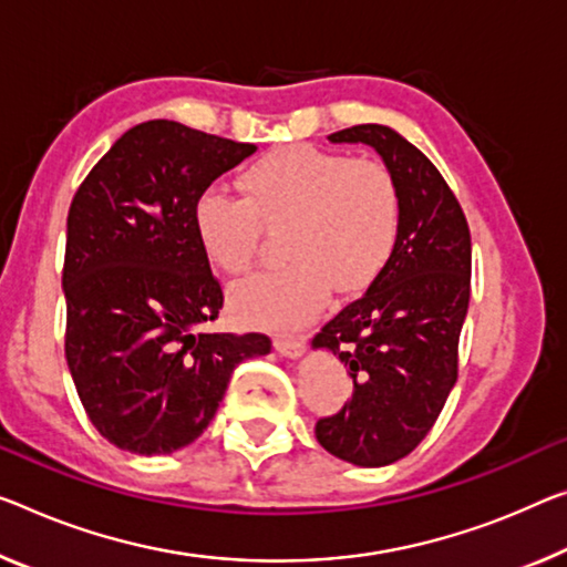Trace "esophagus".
I'll return each mask as SVG.
<instances>
[{"label": "esophagus", "mask_w": 567, "mask_h": 567, "mask_svg": "<svg viewBox=\"0 0 567 567\" xmlns=\"http://www.w3.org/2000/svg\"><path fill=\"white\" fill-rule=\"evenodd\" d=\"M274 347L281 357H291V360H299L303 350H307V342H303L301 337H276Z\"/></svg>", "instance_id": "esophagus-1"}]
</instances>
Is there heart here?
<instances>
[{"mask_svg":"<svg viewBox=\"0 0 567 567\" xmlns=\"http://www.w3.org/2000/svg\"><path fill=\"white\" fill-rule=\"evenodd\" d=\"M243 197L207 187L193 223L203 254L225 274L254 264L264 225H281L284 266L233 286L235 317L254 327L296 329L339 293L378 281L395 254L400 189L385 164L293 144L260 156L243 172Z\"/></svg>","mask_w":567,"mask_h":567,"instance_id":"obj_1","label":"heart"}]
</instances>
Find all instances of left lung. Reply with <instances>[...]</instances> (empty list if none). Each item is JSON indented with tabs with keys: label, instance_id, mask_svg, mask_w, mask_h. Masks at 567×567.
I'll return each instance as SVG.
<instances>
[{
	"label": "left lung",
	"instance_id": "obj_1",
	"mask_svg": "<svg viewBox=\"0 0 567 567\" xmlns=\"http://www.w3.org/2000/svg\"><path fill=\"white\" fill-rule=\"evenodd\" d=\"M368 144L400 189L395 254L362 299L311 339L350 368L352 398L317 423V441L354 466H388L433 429L458 378V337L472 293V235L458 199L395 128L360 124L329 136Z\"/></svg>",
	"mask_w": 567,
	"mask_h": 567
}]
</instances>
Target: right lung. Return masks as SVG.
<instances>
[{
  "label": "right lung",
  "mask_w": 567,
  "mask_h": 567,
  "mask_svg": "<svg viewBox=\"0 0 567 567\" xmlns=\"http://www.w3.org/2000/svg\"><path fill=\"white\" fill-rule=\"evenodd\" d=\"M256 152L156 118L118 138L68 213L65 360L103 439L159 456L199 439L243 360L266 334H207L223 289L199 248V193Z\"/></svg>",
  "instance_id": "add662e5"
}]
</instances>
